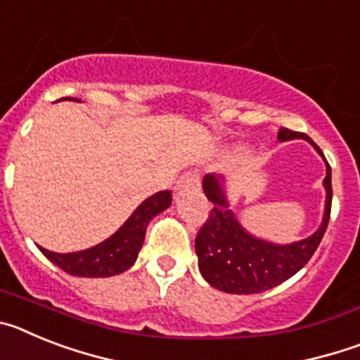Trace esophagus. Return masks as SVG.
Listing matches in <instances>:
<instances>
[{
  "label": "esophagus",
  "instance_id": "1",
  "mask_svg": "<svg viewBox=\"0 0 360 360\" xmlns=\"http://www.w3.org/2000/svg\"><path fill=\"white\" fill-rule=\"evenodd\" d=\"M187 187H195V189H198V187H200V176H198V174H196V173H186L176 182V191L187 189Z\"/></svg>",
  "mask_w": 360,
  "mask_h": 360
}]
</instances>
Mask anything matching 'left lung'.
<instances>
[{
    "mask_svg": "<svg viewBox=\"0 0 360 360\" xmlns=\"http://www.w3.org/2000/svg\"><path fill=\"white\" fill-rule=\"evenodd\" d=\"M295 139L307 141L326 164V176L323 180L326 200L319 229L308 238L292 243H274L254 236L232 212L227 198V180L214 173L205 174L202 187L212 209L196 236L195 249L200 272L211 287L227 294L245 295L270 290L297 274L319 247L332 209V169L310 136L287 128L279 129V142Z\"/></svg>",
    "mask_w": 360,
    "mask_h": 360,
    "instance_id": "1",
    "label": "left lung"
}]
</instances>
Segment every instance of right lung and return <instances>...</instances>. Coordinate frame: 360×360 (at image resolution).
I'll list each match as a JSON object with an SVG mask.
<instances>
[{
    "mask_svg": "<svg viewBox=\"0 0 360 360\" xmlns=\"http://www.w3.org/2000/svg\"><path fill=\"white\" fill-rule=\"evenodd\" d=\"M171 202H173L171 191L155 193L133 211V214L117 229V232L90 249L59 254L43 249L39 245L37 247L53 265L65 270L66 274L77 276V278H110V276L122 274L124 270L135 265L139 252L144 245L146 229L149 221L169 207Z\"/></svg>",
    "mask_w": 360,
    "mask_h": 360,
    "instance_id": "right-lung-1",
    "label": "right lung"
}]
</instances>
